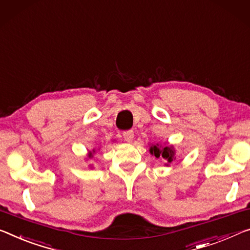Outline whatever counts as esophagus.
<instances>
[{
  "label": "esophagus",
  "instance_id": "obj_1",
  "mask_svg": "<svg viewBox=\"0 0 250 250\" xmlns=\"http://www.w3.org/2000/svg\"><path fill=\"white\" fill-rule=\"evenodd\" d=\"M122 136H124L125 140L126 142H132L133 137H134V133H133L132 130H128V131H125L124 133H122Z\"/></svg>",
  "mask_w": 250,
  "mask_h": 250
}]
</instances>
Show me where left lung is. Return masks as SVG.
Masks as SVG:
<instances>
[{
  "label": "left lung",
  "mask_w": 250,
  "mask_h": 250,
  "mask_svg": "<svg viewBox=\"0 0 250 250\" xmlns=\"http://www.w3.org/2000/svg\"><path fill=\"white\" fill-rule=\"evenodd\" d=\"M149 152L165 162V166H170L173 160H176L177 151L175 146L169 145L168 142L165 144H151L149 146Z\"/></svg>",
  "instance_id": "obj_1"
}]
</instances>
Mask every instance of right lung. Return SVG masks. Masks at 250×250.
Here are the masks:
<instances>
[{
  "label": "right lung",
  "instance_id": "right-lung-1",
  "mask_svg": "<svg viewBox=\"0 0 250 250\" xmlns=\"http://www.w3.org/2000/svg\"><path fill=\"white\" fill-rule=\"evenodd\" d=\"M96 153V149H92V151H89L88 154H86V159H91V158H93V154Z\"/></svg>",
  "mask_w": 250,
  "mask_h": 250
}]
</instances>
